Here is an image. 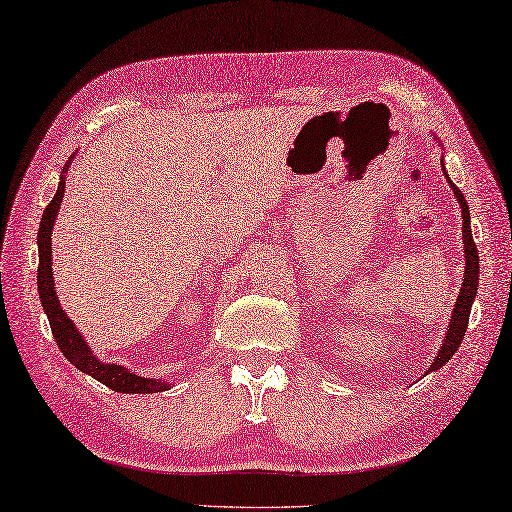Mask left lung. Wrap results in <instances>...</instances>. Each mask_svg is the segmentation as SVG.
<instances>
[{
	"label": "left lung",
	"instance_id": "8db88e82",
	"mask_svg": "<svg viewBox=\"0 0 512 512\" xmlns=\"http://www.w3.org/2000/svg\"><path fill=\"white\" fill-rule=\"evenodd\" d=\"M442 170H445V168H442ZM449 184H451V181H449ZM451 188H453V195L458 197V203L462 206V236H464V256H467V267H464V282H462V289H460V295H458L456 309H453L447 339L442 342L438 357L434 359V363H431L429 370L442 368L453 355H456V350L462 344V337H464V333H467L471 304H473L475 293H478V282H480V258H478V247H475L473 234H471L469 206H467V201H464L462 192L453 184H451Z\"/></svg>",
	"mask_w": 512,
	"mask_h": 512
}]
</instances>
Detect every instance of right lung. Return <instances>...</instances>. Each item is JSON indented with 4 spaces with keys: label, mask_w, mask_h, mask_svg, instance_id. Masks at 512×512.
Segmentation results:
<instances>
[{
    "label": "right lung",
    "mask_w": 512,
    "mask_h": 512,
    "mask_svg": "<svg viewBox=\"0 0 512 512\" xmlns=\"http://www.w3.org/2000/svg\"><path fill=\"white\" fill-rule=\"evenodd\" d=\"M63 190H65V177L61 179L59 190L52 197V201L45 206L41 225H39V298L45 309V315L50 320L52 335L56 339V346L61 348L65 359L74 363L78 370L87 372L89 377H94L96 381L105 383L107 388L116 390V392H127V394H151V392H160L166 390L168 383L164 381H153V379H144L133 374L131 370L116 366V363H100L92 350L87 348L85 339L78 333V328L72 324L70 317L65 315V311L59 306V300H56V291H54V278H52V225L56 219V212H59V206L63 201Z\"/></svg>",
    "instance_id": "right-lung-1"
}]
</instances>
